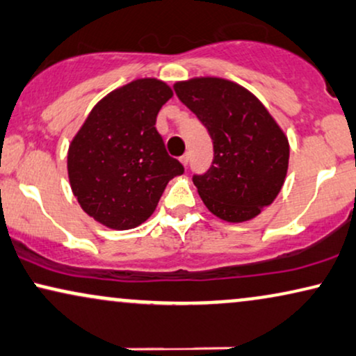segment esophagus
<instances>
[{
    "label": "esophagus",
    "mask_w": 356,
    "mask_h": 356,
    "mask_svg": "<svg viewBox=\"0 0 356 356\" xmlns=\"http://www.w3.org/2000/svg\"><path fill=\"white\" fill-rule=\"evenodd\" d=\"M179 161H181V163L184 165V167H186V165L189 163V155H188V154H184L183 156H179Z\"/></svg>",
    "instance_id": "esophagus-1"
}]
</instances>
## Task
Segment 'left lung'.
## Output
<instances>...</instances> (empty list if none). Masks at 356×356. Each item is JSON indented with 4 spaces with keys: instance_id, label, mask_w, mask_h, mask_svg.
<instances>
[{
    "instance_id": "obj_1",
    "label": "left lung",
    "mask_w": 356,
    "mask_h": 356,
    "mask_svg": "<svg viewBox=\"0 0 356 356\" xmlns=\"http://www.w3.org/2000/svg\"><path fill=\"white\" fill-rule=\"evenodd\" d=\"M175 93L204 124L214 160L195 175L202 202L227 222H245L270 206L283 188L289 142L268 109L250 91L218 76L175 83Z\"/></svg>"
}]
</instances>
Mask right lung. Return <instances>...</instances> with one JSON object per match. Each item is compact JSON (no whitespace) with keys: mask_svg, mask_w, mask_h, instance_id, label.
Instances as JSON below:
<instances>
[{"mask_svg":"<svg viewBox=\"0 0 356 356\" xmlns=\"http://www.w3.org/2000/svg\"><path fill=\"white\" fill-rule=\"evenodd\" d=\"M173 96L156 78H138L106 95L68 147L67 168L81 209L109 229H134L154 214L168 181L184 168L155 129Z\"/></svg>","mask_w":356,"mask_h":356,"instance_id":"obj_1","label":"right lung"}]
</instances>
